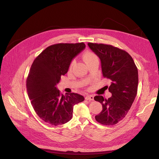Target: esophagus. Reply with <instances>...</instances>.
<instances>
[{
    "label": "esophagus",
    "mask_w": 159,
    "mask_h": 159,
    "mask_svg": "<svg viewBox=\"0 0 159 159\" xmlns=\"http://www.w3.org/2000/svg\"><path fill=\"white\" fill-rule=\"evenodd\" d=\"M85 99H86V100H89V101H93V99H94V97L93 95H87V96H85Z\"/></svg>",
    "instance_id": "obj_1"
}]
</instances>
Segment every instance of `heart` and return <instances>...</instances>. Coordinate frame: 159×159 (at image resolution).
Returning a JSON list of instances; mask_svg holds the SVG:
<instances>
[{
    "mask_svg": "<svg viewBox=\"0 0 159 159\" xmlns=\"http://www.w3.org/2000/svg\"><path fill=\"white\" fill-rule=\"evenodd\" d=\"M83 58L84 60L85 61V62L86 64H88V62H89L91 60H93L95 59H98V57L96 56L94 53H93L92 52H89V51H87L85 52L84 54H83ZM74 61H71L70 65V70L71 69L72 67H73Z\"/></svg>",
    "mask_w": 159,
    "mask_h": 159,
    "instance_id": "1",
    "label": "heart"
}]
</instances>
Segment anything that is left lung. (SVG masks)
<instances>
[{"label":"left lung","mask_w":159,"mask_h":159,"mask_svg":"<svg viewBox=\"0 0 159 159\" xmlns=\"http://www.w3.org/2000/svg\"><path fill=\"white\" fill-rule=\"evenodd\" d=\"M89 48L101 60L103 76L110 79L111 97L102 95L94 99L102 103V111L95 120L104 125H113L126 116L135 98L138 88V70L128 53L111 45L88 43Z\"/></svg>","instance_id":"1"}]
</instances>
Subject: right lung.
Here are the masks:
<instances>
[{
    "label": "right lung",
    "instance_id": "right-lung-1",
    "mask_svg": "<svg viewBox=\"0 0 159 159\" xmlns=\"http://www.w3.org/2000/svg\"><path fill=\"white\" fill-rule=\"evenodd\" d=\"M85 48L84 42L54 44L33 61L26 89L34 109L44 121L55 126L68 122L74 105L84 100V96L78 93L61 94L56 85L61 75L68 72L72 60Z\"/></svg>",
    "mask_w": 159,
    "mask_h": 159
}]
</instances>
